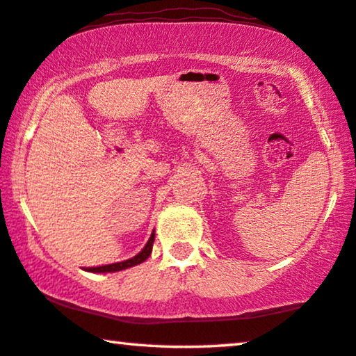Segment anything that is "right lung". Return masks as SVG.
I'll use <instances>...</instances> for the list:
<instances>
[{"label": "right lung", "mask_w": 356, "mask_h": 356, "mask_svg": "<svg viewBox=\"0 0 356 356\" xmlns=\"http://www.w3.org/2000/svg\"><path fill=\"white\" fill-rule=\"evenodd\" d=\"M152 243H154V232L151 234V237H149V240H147V243L145 245V248L141 250L138 254H135L134 258H130V259H127V261H121V262H113V264H106V266L86 267L84 270H87V272H94V273H103V272H119V270L129 269V267L138 266V264H141V262H145V261L151 256Z\"/></svg>", "instance_id": "obj_1"}]
</instances>
